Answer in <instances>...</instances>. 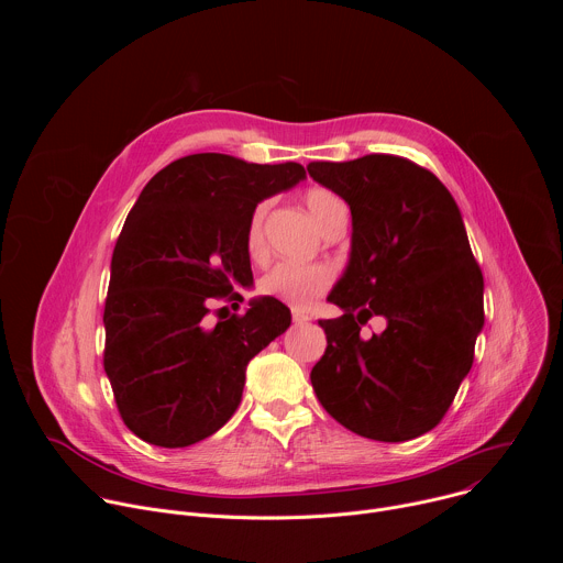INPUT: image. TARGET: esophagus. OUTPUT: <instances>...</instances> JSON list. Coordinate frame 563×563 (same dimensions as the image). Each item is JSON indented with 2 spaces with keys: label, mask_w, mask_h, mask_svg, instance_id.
Listing matches in <instances>:
<instances>
[{
  "label": "esophagus",
  "mask_w": 563,
  "mask_h": 563,
  "mask_svg": "<svg viewBox=\"0 0 563 563\" xmlns=\"http://www.w3.org/2000/svg\"><path fill=\"white\" fill-rule=\"evenodd\" d=\"M291 318H294V323H296V325H305V323H309V320H311V318H309V313L298 311V309H294V311H291Z\"/></svg>",
  "instance_id": "1"
}]
</instances>
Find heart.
I'll use <instances>...</instances> for the list:
<instances>
[{"label":"heart","mask_w":563,"mask_h":563,"mask_svg":"<svg viewBox=\"0 0 563 563\" xmlns=\"http://www.w3.org/2000/svg\"><path fill=\"white\" fill-rule=\"evenodd\" d=\"M305 205L313 218V222L323 229L332 213L343 207L339 196L325 189H311L305 196ZM265 213L267 202L256 205V209L250 216L247 222V235L245 245L252 261H263L267 256V243H265ZM334 283V272L330 265L323 263H280L269 274H265L258 283V291L263 296H272L289 305L291 309L305 311L309 309L320 296H323Z\"/></svg>","instance_id":"obj_1"}]
</instances>
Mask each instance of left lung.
<instances>
[{
  "label": "left lung",
  "instance_id": "8db88e82",
  "mask_svg": "<svg viewBox=\"0 0 563 563\" xmlns=\"http://www.w3.org/2000/svg\"><path fill=\"white\" fill-rule=\"evenodd\" d=\"M309 176L352 211L350 263L328 296L343 316L318 320L328 350L309 378L347 430L385 443L430 432L456 396L484 330V274L461 211L428 169L372 153L309 163ZM383 314L388 328H360Z\"/></svg>",
  "mask_w": 563,
  "mask_h": 563
}]
</instances>
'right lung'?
<instances>
[{"label":"right lung","instance_id":"obj_1","mask_svg":"<svg viewBox=\"0 0 563 563\" xmlns=\"http://www.w3.org/2000/svg\"><path fill=\"white\" fill-rule=\"evenodd\" d=\"M300 180L298 163L194 153L142 189L113 250L104 305V372L142 441L187 448L218 432L240 406L247 363L289 328V309L272 296L240 316L209 311L216 300L243 302L233 287L254 285L250 216Z\"/></svg>","mask_w":563,"mask_h":563}]
</instances>
